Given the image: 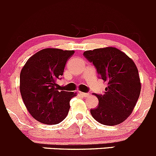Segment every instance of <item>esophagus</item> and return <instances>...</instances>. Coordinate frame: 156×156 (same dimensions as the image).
I'll list each match as a JSON object with an SVG mask.
<instances>
[{"label":"esophagus","mask_w":156,"mask_h":156,"mask_svg":"<svg viewBox=\"0 0 156 156\" xmlns=\"http://www.w3.org/2000/svg\"><path fill=\"white\" fill-rule=\"evenodd\" d=\"M80 94L83 97H87L88 95H89V93H86V92H80Z\"/></svg>","instance_id":"esophagus-1"}]
</instances>
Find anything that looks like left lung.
Wrapping results in <instances>:
<instances>
[{
  "label": "left lung",
  "instance_id": "left-lung-1",
  "mask_svg": "<svg viewBox=\"0 0 156 156\" xmlns=\"http://www.w3.org/2000/svg\"><path fill=\"white\" fill-rule=\"evenodd\" d=\"M83 55L93 64L99 77L108 83L104 94H94L98 105L91 109V115L104 125L121 124L132 113L140 96L141 84L136 66L116 48L86 51Z\"/></svg>",
  "mask_w": 156,
  "mask_h": 156
}]
</instances>
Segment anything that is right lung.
<instances>
[{
    "label": "right lung",
    "instance_id": "add662e5",
    "mask_svg": "<svg viewBox=\"0 0 156 156\" xmlns=\"http://www.w3.org/2000/svg\"><path fill=\"white\" fill-rule=\"evenodd\" d=\"M74 51L45 48L32 55L23 67L20 89L26 108L35 120L57 124L65 119L76 93L58 90L56 83Z\"/></svg>",
    "mask_w": 156,
    "mask_h": 156
}]
</instances>
